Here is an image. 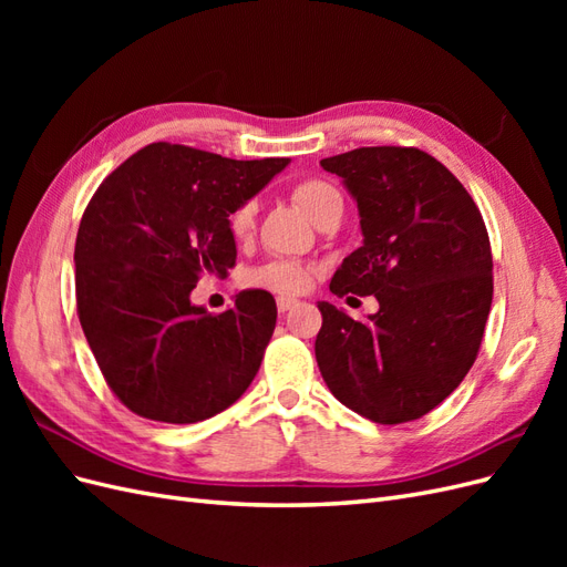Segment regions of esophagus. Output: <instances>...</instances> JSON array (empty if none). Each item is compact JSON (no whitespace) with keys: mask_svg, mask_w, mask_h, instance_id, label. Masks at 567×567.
I'll return each instance as SVG.
<instances>
[{"mask_svg":"<svg viewBox=\"0 0 567 567\" xmlns=\"http://www.w3.org/2000/svg\"><path fill=\"white\" fill-rule=\"evenodd\" d=\"M296 305H298V300H296V298H277V310H279L281 315H286V312L293 310Z\"/></svg>","mask_w":567,"mask_h":567,"instance_id":"34e87169","label":"esophagus"}]
</instances>
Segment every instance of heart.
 I'll list each match as a JSON object with an SVG mask.
<instances>
[{
  "label": "heart",
  "mask_w": 567,
  "mask_h": 567,
  "mask_svg": "<svg viewBox=\"0 0 567 567\" xmlns=\"http://www.w3.org/2000/svg\"><path fill=\"white\" fill-rule=\"evenodd\" d=\"M290 198L298 208L319 227L323 217L336 208H342V196L338 188L326 179H302L290 188ZM255 227V203L246 200L229 215V231L238 241H244ZM317 269L300 260H269L260 267L246 271V284L252 288H267L274 293H302L312 284Z\"/></svg>",
  "instance_id": "obj_1"
}]
</instances>
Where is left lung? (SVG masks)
Listing matches in <instances>:
<instances>
[{"mask_svg":"<svg viewBox=\"0 0 567 567\" xmlns=\"http://www.w3.org/2000/svg\"><path fill=\"white\" fill-rule=\"evenodd\" d=\"M359 208L364 244L331 279L338 298L375 296L354 321L319 302L317 364L336 400L373 423L425 416L466 379L492 307V248L475 200L414 146L323 158Z\"/></svg>","mask_w":567,"mask_h":567,"instance_id":"1","label":"left lung"}]
</instances>
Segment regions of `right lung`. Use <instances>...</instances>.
Returning <instances> with one entry per match:
<instances>
[{"label": "right lung", "instance_id": "right-lung-1", "mask_svg": "<svg viewBox=\"0 0 567 567\" xmlns=\"http://www.w3.org/2000/svg\"><path fill=\"white\" fill-rule=\"evenodd\" d=\"M288 163L158 142L99 184L75 241L78 317L109 388L136 416L205 421L252 383L277 302L244 290L231 310L210 315L192 290L227 277L229 215Z\"/></svg>", "mask_w": 567, "mask_h": 567}]
</instances>
